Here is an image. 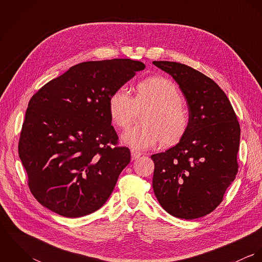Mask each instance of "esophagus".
Wrapping results in <instances>:
<instances>
[{
  "instance_id": "obj_1",
  "label": "esophagus",
  "mask_w": 262,
  "mask_h": 262,
  "mask_svg": "<svg viewBox=\"0 0 262 262\" xmlns=\"http://www.w3.org/2000/svg\"><path fill=\"white\" fill-rule=\"evenodd\" d=\"M141 152H139V151H137V150L135 149H131V156H132V159H136V158H138V157H140L141 156Z\"/></svg>"
}]
</instances>
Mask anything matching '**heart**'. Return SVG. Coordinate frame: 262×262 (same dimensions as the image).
Returning a JSON list of instances; mask_svg holds the SVG:
<instances>
[{"mask_svg": "<svg viewBox=\"0 0 262 262\" xmlns=\"http://www.w3.org/2000/svg\"><path fill=\"white\" fill-rule=\"evenodd\" d=\"M147 106L140 115L142 122L127 129L122 141L134 149L151 148L179 142L188 126L187 109L177 84L169 78L153 75L140 80L133 98L127 89H116L109 98V114L114 124L126 128L133 121L136 108Z\"/></svg>", "mask_w": 262, "mask_h": 262, "instance_id": "b5f03b06", "label": "heart"}]
</instances>
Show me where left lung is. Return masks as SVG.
<instances>
[{"label": "left lung", "mask_w": 262, "mask_h": 262, "mask_svg": "<svg viewBox=\"0 0 262 262\" xmlns=\"http://www.w3.org/2000/svg\"><path fill=\"white\" fill-rule=\"evenodd\" d=\"M171 75L187 100L188 126L180 142L151 155L152 187L161 207L186 220L206 216L223 201L238 171L240 126L222 89L174 61H153Z\"/></svg>", "instance_id": "obj_1"}]
</instances>
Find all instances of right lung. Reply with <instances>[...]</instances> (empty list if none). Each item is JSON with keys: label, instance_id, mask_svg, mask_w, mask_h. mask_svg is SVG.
<instances>
[{"label": "right lung", "instance_id": "obj_1", "mask_svg": "<svg viewBox=\"0 0 262 262\" xmlns=\"http://www.w3.org/2000/svg\"><path fill=\"white\" fill-rule=\"evenodd\" d=\"M144 69L123 58L81 62L31 98L18 149L42 206L77 218L107 202L131 159L130 150L117 146L109 98Z\"/></svg>", "mask_w": 262, "mask_h": 262}]
</instances>
